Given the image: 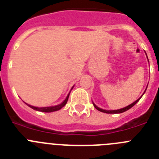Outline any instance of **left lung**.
<instances>
[{
    "label": "left lung",
    "mask_w": 159,
    "mask_h": 159,
    "mask_svg": "<svg viewBox=\"0 0 159 159\" xmlns=\"http://www.w3.org/2000/svg\"><path fill=\"white\" fill-rule=\"evenodd\" d=\"M145 53H146V52H145ZM146 56H147V60H148V62H149V60H148V57H147V53H146ZM147 86H148V85H147ZM147 88H146L145 92H143V95H142V96H143V95H144V93H145V92H146V91H147ZM142 96L139 97V99H138L136 101H134V102H132L131 104L128 105V106H127V107H125L121 108V109H117V110H104V109H102V108L99 107H97L96 105H95V103H94L93 101H92V103H93L94 107H95L96 108L97 110L99 111H101V112H103V113H107V114H119V113H123V112H124V111H127V110L130 109V108H131L132 107L134 106V105H135L136 103H137V102H139V99H141Z\"/></svg>",
    "instance_id": "obj_1"
}]
</instances>
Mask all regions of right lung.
Returning a JSON list of instances; mask_svg holds the SVG:
<instances>
[{"label": "right lung", "mask_w": 159, "mask_h": 159, "mask_svg": "<svg viewBox=\"0 0 159 159\" xmlns=\"http://www.w3.org/2000/svg\"><path fill=\"white\" fill-rule=\"evenodd\" d=\"M73 88H74V86L71 88V89L70 90L69 93L67 94V97L65 98V99H64V101H63L61 103H60V104H57V105H55V106H51V107H35V106H32V105L30 104H28V103H26L25 102V104H27L28 106L29 107H31L32 109H33V110L35 111H41V112H53V111H59L60 110L61 108L64 107V106L66 105V103H67V99H68V97H69V95H70V92H71V90L73 89Z\"/></svg>", "instance_id": "add662e5"}]
</instances>
